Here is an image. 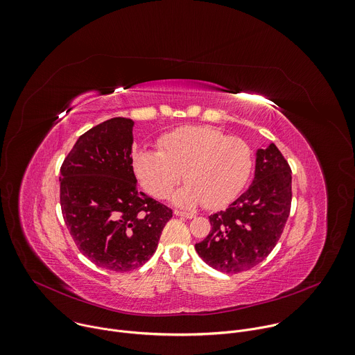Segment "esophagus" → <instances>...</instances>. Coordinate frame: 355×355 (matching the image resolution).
<instances>
[{
	"instance_id": "obj_1",
	"label": "esophagus",
	"mask_w": 355,
	"mask_h": 355,
	"mask_svg": "<svg viewBox=\"0 0 355 355\" xmlns=\"http://www.w3.org/2000/svg\"><path fill=\"white\" fill-rule=\"evenodd\" d=\"M173 214L176 216H182V218H187V219H193L196 216L193 212H184V211H179V209H175Z\"/></svg>"
}]
</instances>
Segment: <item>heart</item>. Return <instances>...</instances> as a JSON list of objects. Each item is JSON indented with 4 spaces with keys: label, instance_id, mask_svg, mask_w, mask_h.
Here are the masks:
<instances>
[{
    "label": "heart",
    "instance_id": "heart-1",
    "mask_svg": "<svg viewBox=\"0 0 355 355\" xmlns=\"http://www.w3.org/2000/svg\"><path fill=\"white\" fill-rule=\"evenodd\" d=\"M158 147L135 154V173L153 197L164 198L183 172L187 182L171 197L183 208L202 202L208 208L225 207L241 193L252 169L250 146L211 126L176 129L162 136Z\"/></svg>",
    "mask_w": 355,
    "mask_h": 355
}]
</instances>
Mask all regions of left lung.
I'll return each mask as SVG.
<instances>
[{"label": "left lung", "mask_w": 355, "mask_h": 355, "mask_svg": "<svg viewBox=\"0 0 355 355\" xmlns=\"http://www.w3.org/2000/svg\"><path fill=\"white\" fill-rule=\"evenodd\" d=\"M291 169L272 143L255 153L248 190L225 211L209 216L211 232L196 251L223 273L248 270L275 248L290 214Z\"/></svg>", "instance_id": "8db88e82"}]
</instances>
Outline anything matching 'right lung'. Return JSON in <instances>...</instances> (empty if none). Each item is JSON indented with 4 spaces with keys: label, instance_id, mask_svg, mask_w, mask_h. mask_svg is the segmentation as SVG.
<instances>
[{
    "label": "right lung",
    "instance_id": "obj_1",
    "mask_svg": "<svg viewBox=\"0 0 355 355\" xmlns=\"http://www.w3.org/2000/svg\"><path fill=\"white\" fill-rule=\"evenodd\" d=\"M135 122L108 119L82 135L61 166L64 220L80 252L100 268L129 272L158 247L172 209L137 189Z\"/></svg>",
    "mask_w": 355,
    "mask_h": 355
}]
</instances>
